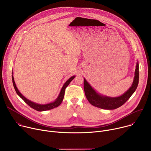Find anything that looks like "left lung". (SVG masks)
Here are the masks:
<instances>
[{
  "instance_id": "1",
  "label": "left lung",
  "mask_w": 151,
  "mask_h": 151,
  "mask_svg": "<svg viewBox=\"0 0 151 151\" xmlns=\"http://www.w3.org/2000/svg\"><path fill=\"white\" fill-rule=\"evenodd\" d=\"M139 64L137 63L135 76L133 83L129 90L121 96L111 98L97 94L85 79H83V88L85 94L88 101L93 106L103 109H115L123 105L136 91L139 83Z\"/></svg>"
}]
</instances>
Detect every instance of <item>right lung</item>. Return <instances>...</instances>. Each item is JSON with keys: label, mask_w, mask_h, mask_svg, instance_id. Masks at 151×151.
<instances>
[{"label": "right lung", "mask_w": 151, "mask_h": 151, "mask_svg": "<svg viewBox=\"0 0 151 151\" xmlns=\"http://www.w3.org/2000/svg\"><path fill=\"white\" fill-rule=\"evenodd\" d=\"M75 78L74 76L71 77L70 78H69L66 82L64 84L63 88H61V90L60 91V93L58 97V98L56 99V100L52 103H49V104H37L35 103H33L30 100H29L28 99H27L26 97H24L22 94H21L19 91H18V88L16 87V85L14 79V77L13 76H12V83H13V85L14 87L15 88V90L16 91V93H17V94L29 106H30L32 108L34 109L36 111H48V110H50L52 109L55 108V107H58L62 102L64 96V93H65V90L66 87L68 86V85L70 83V82L73 79V78Z\"/></svg>", "instance_id": "add662e5"}]
</instances>
